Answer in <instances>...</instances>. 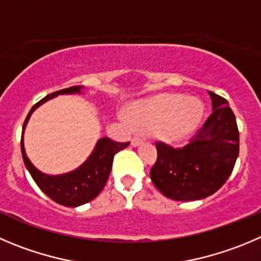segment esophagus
I'll list each match as a JSON object with an SVG mask.
<instances>
[{"mask_svg":"<svg viewBox=\"0 0 261 261\" xmlns=\"http://www.w3.org/2000/svg\"><path fill=\"white\" fill-rule=\"evenodd\" d=\"M142 142H143V139L140 138V136H134V138L131 139V144H133L134 147H136V145H139Z\"/></svg>","mask_w":261,"mask_h":261,"instance_id":"34e87169","label":"esophagus"}]
</instances>
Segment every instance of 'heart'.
Listing matches in <instances>:
<instances>
[{"mask_svg":"<svg viewBox=\"0 0 261 261\" xmlns=\"http://www.w3.org/2000/svg\"><path fill=\"white\" fill-rule=\"evenodd\" d=\"M203 107L197 99L177 94H162L136 103L128 109L136 126L157 130L161 138L174 143L188 135L201 121Z\"/></svg>","mask_w":261,"mask_h":261,"instance_id":"heart-1","label":"heart"}]
</instances>
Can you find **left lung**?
<instances>
[{
	"label": "left lung",
	"mask_w": 261,
	"mask_h": 261,
	"mask_svg": "<svg viewBox=\"0 0 261 261\" xmlns=\"http://www.w3.org/2000/svg\"><path fill=\"white\" fill-rule=\"evenodd\" d=\"M213 113L182 148L155 142L157 160L150 169L155 188L175 201L206 198L224 186L240 153L236 116L226 99L210 91Z\"/></svg>",
	"instance_id": "left-lung-1"
}]
</instances>
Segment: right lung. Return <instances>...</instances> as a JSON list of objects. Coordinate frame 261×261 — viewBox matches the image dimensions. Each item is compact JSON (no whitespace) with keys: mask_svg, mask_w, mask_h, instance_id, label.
Instances as JSON below:
<instances>
[{"mask_svg":"<svg viewBox=\"0 0 261 261\" xmlns=\"http://www.w3.org/2000/svg\"><path fill=\"white\" fill-rule=\"evenodd\" d=\"M82 86H72L68 89L59 90V91L51 92L47 96L41 99L38 103L32 107L27 116L25 121L23 125V131L25 127L28 118L31 117L32 112L35 111L37 107L45 103L46 100L51 97L57 96L59 94H73V92L81 91ZM130 143H118L114 142L109 138H103L97 142L94 152L89 157V160L74 170L73 172L65 175H59V176H48V175L42 174L38 171L31 161L25 155L23 144V135H21L20 145H21V155L23 161L28 169L29 174L32 175L33 180L38 186V188L43 192L47 197H50L53 201L57 203L67 206V207H75V206H81V204L87 203L92 201L97 194L103 191L104 186L107 184L109 174L112 170V164H113V158L116 153L119 150L125 149Z\"/></svg>","mask_w":261,"mask_h":261,"instance_id":"add662e5","label":"right lung"}]
</instances>
